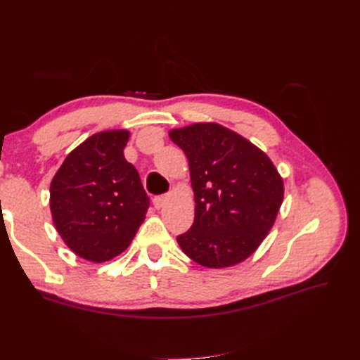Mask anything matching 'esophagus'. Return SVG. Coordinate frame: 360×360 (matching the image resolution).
<instances>
[{
    "instance_id": "1",
    "label": "esophagus",
    "mask_w": 360,
    "mask_h": 360,
    "mask_svg": "<svg viewBox=\"0 0 360 360\" xmlns=\"http://www.w3.org/2000/svg\"><path fill=\"white\" fill-rule=\"evenodd\" d=\"M168 200L167 195H159V197H155L153 198V205L156 207V209H160V207L165 204V201Z\"/></svg>"
}]
</instances>
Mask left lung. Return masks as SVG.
<instances>
[{
	"mask_svg": "<svg viewBox=\"0 0 360 360\" xmlns=\"http://www.w3.org/2000/svg\"><path fill=\"white\" fill-rule=\"evenodd\" d=\"M169 138L189 160L195 219L177 236L183 252L205 267L246 259L274 226L284 183L254 144L214 123L174 129Z\"/></svg>",
	"mask_w": 360,
	"mask_h": 360,
	"instance_id": "obj_1",
	"label": "left lung"
}]
</instances>
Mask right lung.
Returning a JSON list of instances; mask_svg holds the SVG:
<instances>
[{
	"instance_id": "obj_1",
	"label": "right lung",
	"mask_w": 360,
	"mask_h": 360,
	"mask_svg": "<svg viewBox=\"0 0 360 360\" xmlns=\"http://www.w3.org/2000/svg\"><path fill=\"white\" fill-rule=\"evenodd\" d=\"M127 139V130L90 136L51 181L53 225L76 255L94 263L123 252L150 205L136 168L124 159Z\"/></svg>"
}]
</instances>
